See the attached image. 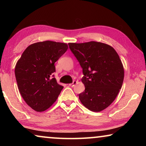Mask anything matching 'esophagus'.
<instances>
[{"label":"esophagus","mask_w":146,"mask_h":146,"mask_svg":"<svg viewBox=\"0 0 146 146\" xmlns=\"http://www.w3.org/2000/svg\"><path fill=\"white\" fill-rule=\"evenodd\" d=\"M77 84V81L73 80V82L71 83V84H69V86H72V87H73V86H74L75 84Z\"/></svg>","instance_id":"obj_1"}]
</instances>
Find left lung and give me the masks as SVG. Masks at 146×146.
<instances>
[{
    "mask_svg": "<svg viewBox=\"0 0 146 146\" xmlns=\"http://www.w3.org/2000/svg\"><path fill=\"white\" fill-rule=\"evenodd\" d=\"M68 45L82 68L85 90L79 99L88 110L101 111L115 100L122 88L124 71L119 56L111 46L98 42Z\"/></svg>",
    "mask_w": 146,
    "mask_h": 146,
    "instance_id": "obj_1",
    "label": "left lung"
}]
</instances>
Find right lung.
<instances>
[{"label": "right lung", "mask_w": 146, "mask_h": 146, "mask_svg": "<svg viewBox=\"0 0 146 146\" xmlns=\"http://www.w3.org/2000/svg\"><path fill=\"white\" fill-rule=\"evenodd\" d=\"M68 48L65 43L36 42L29 46L17 62L15 74L20 93L36 111H44L52 106L63 89L53 73L55 63Z\"/></svg>", "instance_id": "obj_1"}]
</instances>
